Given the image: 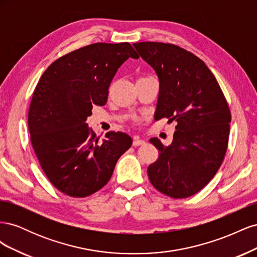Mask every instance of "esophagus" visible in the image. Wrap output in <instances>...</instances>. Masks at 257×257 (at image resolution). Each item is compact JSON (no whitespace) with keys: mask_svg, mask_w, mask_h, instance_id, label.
I'll return each mask as SVG.
<instances>
[{"mask_svg":"<svg viewBox=\"0 0 257 257\" xmlns=\"http://www.w3.org/2000/svg\"><path fill=\"white\" fill-rule=\"evenodd\" d=\"M146 142L143 141V139L138 138V137H134V141H133V146L134 147H137V146H142V145H145Z\"/></svg>","mask_w":257,"mask_h":257,"instance_id":"esophagus-1","label":"esophagus"}]
</instances>
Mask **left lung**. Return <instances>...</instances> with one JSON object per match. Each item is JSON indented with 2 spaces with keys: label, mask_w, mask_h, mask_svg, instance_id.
<instances>
[{
  "label": "left lung",
  "mask_w": 257,
  "mask_h": 257,
  "mask_svg": "<svg viewBox=\"0 0 257 257\" xmlns=\"http://www.w3.org/2000/svg\"><path fill=\"white\" fill-rule=\"evenodd\" d=\"M133 45L160 81L154 119L177 122L169 146L150 138L160 155L148 167V177L169 197L192 196L214 177L226 153L231 120L226 99L213 74L193 53L172 44Z\"/></svg>",
  "instance_id": "1"
}]
</instances>
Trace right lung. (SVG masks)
<instances>
[{"mask_svg":"<svg viewBox=\"0 0 257 257\" xmlns=\"http://www.w3.org/2000/svg\"><path fill=\"white\" fill-rule=\"evenodd\" d=\"M138 54L128 43H96L56 60L33 93L29 132L49 181L72 197H85L110 180L132 138L122 132L98 137L85 121L94 105L104 106L118 68Z\"/></svg>","mask_w":257,"mask_h":257,"instance_id":"right-lung-1","label":"right lung"}]
</instances>
